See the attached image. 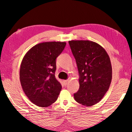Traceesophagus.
Segmentation results:
<instances>
[{
  "label": "esophagus",
  "instance_id": "obj_1",
  "mask_svg": "<svg viewBox=\"0 0 132 132\" xmlns=\"http://www.w3.org/2000/svg\"><path fill=\"white\" fill-rule=\"evenodd\" d=\"M63 83H64V85L65 86L67 85L68 83V80H64V81H63Z\"/></svg>",
  "mask_w": 132,
  "mask_h": 132
}]
</instances>
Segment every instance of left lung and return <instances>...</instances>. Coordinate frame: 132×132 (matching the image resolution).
Here are the masks:
<instances>
[{"label": "left lung", "mask_w": 132, "mask_h": 132, "mask_svg": "<svg viewBox=\"0 0 132 132\" xmlns=\"http://www.w3.org/2000/svg\"><path fill=\"white\" fill-rule=\"evenodd\" d=\"M79 75L80 88L74 99L83 105H94L110 85L112 68L110 57L99 44L90 41H70Z\"/></svg>", "instance_id": "1"}]
</instances>
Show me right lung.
Returning a JSON list of instances; mask_svg holds the SVG:
<instances>
[{
	"label": "right lung",
	"mask_w": 132,
	"mask_h": 132,
	"mask_svg": "<svg viewBox=\"0 0 132 132\" xmlns=\"http://www.w3.org/2000/svg\"><path fill=\"white\" fill-rule=\"evenodd\" d=\"M64 42L36 44L26 54L20 68L23 91L36 105L46 107L54 103L61 89L55 76L56 58L64 50Z\"/></svg>",
	"instance_id": "right-lung-1"
}]
</instances>
